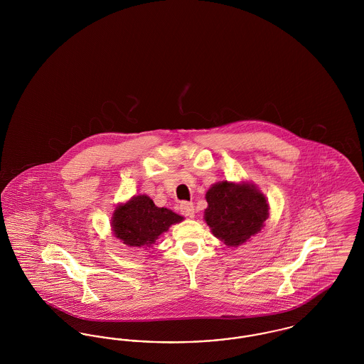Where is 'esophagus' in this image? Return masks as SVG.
<instances>
[{"mask_svg":"<svg viewBox=\"0 0 364 364\" xmlns=\"http://www.w3.org/2000/svg\"><path fill=\"white\" fill-rule=\"evenodd\" d=\"M180 211H181V214H184L186 217H193V214H195V206H193V203H191V202H181V203H180Z\"/></svg>","mask_w":364,"mask_h":364,"instance_id":"1","label":"esophagus"}]
</instances>
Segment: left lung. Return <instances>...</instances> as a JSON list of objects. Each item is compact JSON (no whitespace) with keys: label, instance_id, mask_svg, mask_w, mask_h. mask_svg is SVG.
I'll use <instances>...</instances> for the list:
<instances>
[{"label":"left lung","instance_id":"1","mask_svg":"<svg viewBox=\"0 0 364 364\" xmlns=\"http://www.w3.org/2000/svg\"><path fill=\"white\" fill-rule=\"evenodd\" d=\"M206 200L205 221L229 247H239L259 233L269 217L266 196L251 183L220 181L208 188Z\"/></svg>","mask_w":364,"mask_h":364}]
</instances>
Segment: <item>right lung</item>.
<instances>
[{"mask_svg": "<svg viewBox=\"0 0 364 364\" xmlns=\"http://www.w3.org/2000/svg\"><path fill=\"white\" fill-rule=\"evenodd\" d=\"M181 221L183 217L172 210L156 208L147 195H138L116 208L112 217V230L124 244L147 248L169 226Z\"/></svg>", "mask_w": 364, "mask_h": 364, "instance_id": "1", "label": "right lung"}]
</instances>
